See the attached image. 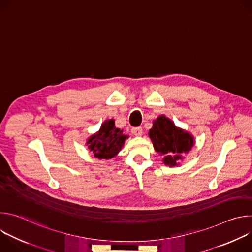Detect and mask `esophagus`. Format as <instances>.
<instances>
[{
    "instance_id": "1",
    "label": "esophagus",
    "mask_w": 252,
    "mask_h": 252,
    "mask_svg": "<svg viewBox=\"0 0 252 252\" xmlns=\"http://www.w3.org/2000/svg\"><path fill=\"white\" fill-rule=\"evenodd\" d=\"M131 133L135 136H140L142 134V127L141 126H136L131 128Z\"/></svg>"
}]
</instances>
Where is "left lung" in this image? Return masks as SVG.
<instances>
[{"label": "left lung", "instance_id": "left-lung-1", "mask_svg": "<svg viewBox=\"0 0 252 252\" xmlns=\"http://www.w3.org/2000/svg\"><path fill=\"white\" fill-rule=\"evenodd\" d=\"M149 135L157 153L163 156V162L169 166L178 165L183 155L189 153L194 145L191 133L175 126L165 116H159Z\"/></svg>", "mask_w": 252, "mask_h": 252}]
</instances>
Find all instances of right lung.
Returning a JSON list of instances; mask_svg holds the SVG:
<instances>
[{
  "label": "right lung",
  "mask_w": 252,
  "mask_h": 252,
  "mask_svg": "<svg viewBox=\"0 0 252 252\" xmlns=\"http://www.w3.org/2000/svg\"><path fill=\"white\" fill-rule=\"evenodd\" d=\"M126 138H127V135L123 134V130L115 126V121L107 120L95 134L90 136L88 145L95 158L110 159L122 150Z\"/></svg>",
  "instance_id": "right-lung-1"
}]
</instances>
